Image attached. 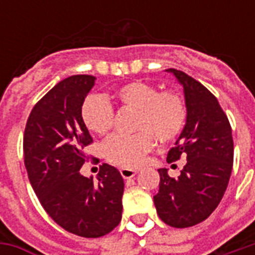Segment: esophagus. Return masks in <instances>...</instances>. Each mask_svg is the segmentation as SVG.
I'll return each mask as SVG.
<instances>
[{
    "label": "esophagus",
    "mask_w": 255,
    "mask_h": 255,
    "mask_svg": "<svg viewBox=\"0 0 255 255\" xmlns=\"http://www.w3.org/2000/svg\"><path fill=\"white\" fill-rule=\"evenodd\" d=\"M120 173L124 179H131L136 175V171L135 169H131V168H122L120 169Z\"/></svg>",
    "instance_id": "34e87169"
}]
</instances>
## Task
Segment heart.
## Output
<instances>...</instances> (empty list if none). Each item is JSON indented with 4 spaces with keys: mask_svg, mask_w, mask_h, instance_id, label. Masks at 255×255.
<instances>
[{
    "mask_svg": "<svg viewBox=\"0 0 255 255\" xmlns=\"http://www.w3.org/2000/svg\"><path fill=\"white\" fill-rule=\"evenodd\" d=\"M136 111L133 135H113L104 144L106 160L124 168L140 165L154 147L169 143L179 136L187 120L186 102L175 91H160L154 84L131 82L111 95H90L82 105V120L90 132L106 135L113 127L115 113L109 104Z\"/></svg>",
    "mask_w": 255,
    "mask_h": 255,
    "instance_id": "heart-1",
    "label": "heart"
}]
</instances>
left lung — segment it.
Here are the masks:
<instances>
[{
	"instance_id": "obj_1",
	"label": "left lung",
	"mask_w": 255,
	"mask_h": 255,
	"mask_svg": "<svg viewBox=\"0 0 255 255\" xmlns=\"http://www.w3.org/2000/svg\"><path fill=\"white\" fill-rule=\"evenodd\" d=\"M183 86L187 120L168 164L184 158L186 165L175 179L161 168L160 190L154 205L160 219L175 228L202 223L219 206L230 182L234 140L228 117L219 101L203 84L177 69H166Z\"/></svg>"
}]
</instances>
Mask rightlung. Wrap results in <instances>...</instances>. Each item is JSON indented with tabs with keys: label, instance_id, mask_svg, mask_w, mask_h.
<instances>
[{
	"label": "right lung",
	"instance_id": "add662e5",
	"mask_svg": "<svg viewBox=\"0 0 255 255\" xmlns=\"http://www.w3.org/2000/svg\"><path fill=\"white\" fill-rule=\"evenodd\" d=\"M95 76L73 75L38 101L25 124L23 149L28 179L39 202L64 230L100 238L122 221L124 180L115 166L102 164L97 175L80 173L93 142L82 120V105Z\"/></svg>",
	"mask_w": 255,
	"mask_h": 255
}]
</instances>
